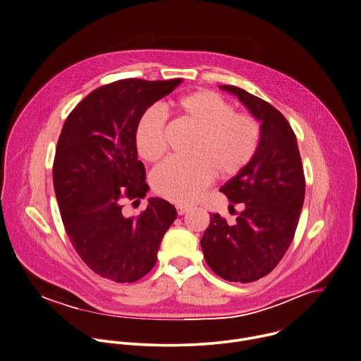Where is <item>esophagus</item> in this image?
Returning a JSON list of instances; mask_svg holds the SVG:
<instances>
[{
    "label": "esophagus",
    "mask_w": 361,
    "mask_h": 361,
    "mask_svg": "<svg viewBox=\"0 0 361 361\" xmlns=\"http://www.w3.org/2000/svg\"><path fill=\"white\" fill-rule=\"evenodd\" d=\"M176 208H177V212H178V215H184L188 209H190V205H183V204H178V205H176Z\"/></svg>",
    "instance_id": "1"
}]
</instances>
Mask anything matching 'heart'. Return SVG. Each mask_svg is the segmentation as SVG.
Segmentation results:
<instances>
[{"instance_id": "b5f03b06", "label": "heart", "mask_w": 361, "mask_h": 361, "mask_svg": "<svg viewBox=\"0 0 361 361\" xmlns=\"http://www.w3.org/2000/svg\"><path fill=\"white\" fill-rule=\"evenodd\" d=\"M180 114L197 130L191 143V160L169 159L152 174L153 190L163 198L187 204L195 201L211 184L214 174L232 178L253 160L262 137L259 121L219 94L200 90L176 101ZM164 114L147 108L137 121L135 145L146 161H157L166 152Z\"/></svg>"}]
</instances>
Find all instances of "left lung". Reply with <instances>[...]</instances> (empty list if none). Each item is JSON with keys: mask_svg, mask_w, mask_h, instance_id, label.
<instances>
[{"mask_svg": "<svg viewBox=\"0 0 361 361\" xmlns=\"http://www.w3.org/2000/svg\"><path fill=\"white\" fill-rule=\"evenodd\" d=\"M219 88L236 95L260 121L262 137L247 167L221 187L231 202L245 209L233 225L211 214L201 249L215 274L252 283L267 276L290 247L304 205L305 177L295 133L284 115L242 88Z\"/></svg>", "mask_w": 361, "mask_h": 361, "instance_id": "obj_1", "label": "left lung"}]
</instances>
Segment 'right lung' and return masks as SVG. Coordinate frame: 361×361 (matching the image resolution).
<instances>
[{
	"mask_svg": "<svg viewBox=\"0 0 361 361\" xmlns=\"http://www.w3.org/2000/svg\"><path fill=\"white\" fill-rule=\"evenodd\" d=\"M181 78H126L90 92L67 116L57 140L53 187L73 247L98 276L133 283L157 260L176 208L152 197L137 216H123L125 198L140 202L149 185L137 160L135 130L142 114Z\"/></svg>",
	"mask_w": 361,
	"mask_h": 361,
	"instance_id": "obj_1",
	"label": "right lung"
}]
</instances>
